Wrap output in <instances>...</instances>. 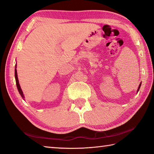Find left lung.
<instances>
[{
    "label": "left lung",
    "mask_w": 154,
    "mask_h": 154,
    "mask_svg": "<svg viewBox=\"0 0 154 154\" xmlns=\"http://www.w3.org/2000/svg\"><path fill=\"white\" fill-rule=\"evenodd\" d=\"M141 83H140V85H139V88H138L137 91H139V88H140V87H141Z\"/></svg>",
    "instance_id": "obj_1"
}]
</instances>
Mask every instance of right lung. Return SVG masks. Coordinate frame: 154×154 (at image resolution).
Segmentation results:
<instances>
[{
    "label": "right lung",
    "instance_id": "right-lung-1",
    "mask_svg": "<svg viewBox=\"0 0 154 154\" xmlns=\"http://www.w3.org/2000/svg\"><path fill=\"white\" fill-rule=\"evenodd\" d=\"M15 68H16V65H15ZM15 80H16V85L17 87V89H18V91L19 92V94H20L21 96L24 98V96H23V91H22L21 89V87L19 85V81H18V77H17V69H15Z\"/></svg>",
    "mask_w": 154,
    "mask_h": 154
}]
</instances>
